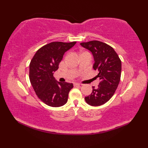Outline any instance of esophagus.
Returning <instances> with one entry per match:
<instances>
[{"label":"esophagus","mask_w":148,"mask_h":148,"mask_svg":"<svg viewBox=\"0 0 148 148\" xmlns=\"http://www.w3.org/2000/svg\"><path fill=\"white\" fill-rule=\"evenodd\" d=\"M81 84L80 83H74V86H80Z\"/></svg>","instance_id":"1"}]
</instances>
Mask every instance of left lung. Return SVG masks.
I'll use <instances>...</instances> for the list:
<instances>
[{"mask_svg": "<svg viewBox=\"0 0 148 148\" xmlns=\"http://www.w3.org/2000/svg\"><path fill=\"white\" fill-rule=\"evenodd\" d=\"M80 45L92 53L93 68L98 71L97 76L100 79L98 87L93 86L91 95L84 99L92 106H101L110 100L117 89L120 81L121 62L114 49L104 42L92 40Z\"/></svg>", "mask_w": 148, "mask_h": 148, "instance_id": "left-lung-1", "label": "left lung"}]
</instances>
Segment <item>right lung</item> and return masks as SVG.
Listing matches in <instances>:
<instances>
[{
    "instance_id": "1",
    "label": "right lung",
    "mask_w": 148,
    "mask_h": 148,
    "mask_svg": "<svg viewBox=\"0 0 148 148\" xmlns=\"http://www.w3.org/2000/svg\"><path fill=\"white\" fill-rule=\"evenodd\" d=\"M76 42H53L42 46L34 55L29 65V79L38 98L51 107L58 108L67 102L73 84L61 83L53 77L64 53Z\"/></svg>"
}]
</instances>
